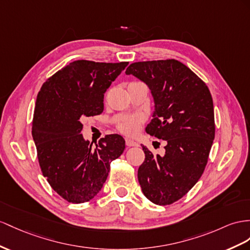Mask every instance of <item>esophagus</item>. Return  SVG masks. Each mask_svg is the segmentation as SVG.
I'll use <instances>...</instances> for the list:
<instances>
[{
	"label": "esophagus",
	"mask_w": 250,
	"mask_h": 250,
	"mask_svg": "<svg viewBox=\"0 0 250 250\" xmlns=\"http://www.w3.org/2000/svg\"><path fill=\"white\" fill-rule=\"evenodd\" d=\"M125 145L127 146H139L138 143L134 142V140H132V139H125Z\"/></svg>",
	"instance_id": "1"
}]
</instances>
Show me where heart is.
<instances>
[{"mask_svg":"<svg viewBox=\"0 0 250 250\" xmlns=\"http://www.w3.org/2000/svg\"><path fill=\"white\" fill-rule=\"evenodd\" d=\"M140 117H129L124 119L121 123L118 125V129L123 133L126 134V135H134V134L137 133L140 125Z\"/></svg>","mask_w":250,"mask_h":250,"instance_id":"obj_1","label":"heart"}]
</instances>
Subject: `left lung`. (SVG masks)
I'll use <instances>...</instances> for the list:
<instances>
[{
	"label": "left lung",
	"instance_id": "obj_1",
	"mask_svg": "<svg viewBox=\"0 0 250 250\" xmlns=\"http://www.w3.org/2000/svg\"><path fill=\"white\" fill-rule=\"evenodd\" d=\"M150 88L154 111L146 132L167 142L164 155L143 146L138 182L156 205L182 198L200 180L214 139L213 101L203 80L182 62H135L125 70Z\"/></svg>",
	"mask_w": 250,
	"mask_h": 250
}]
</instances>
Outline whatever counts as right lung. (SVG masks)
<instances>
[{
    "instance_id": "add662e5",
    "label": "right lung",
    "mask_w": 250,
    "mask_h": 250,
    "mask_svg": "<svg viewBox=\"0 0 250 250\" xmlns=\"http://www.w3.org/2000/svg\"><path fill=\"white\" fill-rule=\"evenodd\" d=\"M127 64L74 61L47 79L37 96L31 133L42 174L69 203L97 195L111 162L124 153L125 142L118 134L93 148L81 134V121L104 112V93Z\"/></svg>"
}]
</instances>
